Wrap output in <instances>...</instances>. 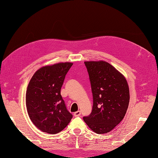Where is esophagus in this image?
Wrapping results in <instances>:
<instances>
[{
    "instance_id": "1",
    "label": "esophagus",
    "mask_w": 158,
    "mask_h": 158,
    "mask_svg": "<svg viewBox=\"0 0 158 158\" xmlns=\"http://www.w3.org/2000/svg\"><path fill=\"white\" fill-rule=\"evenodd\" d=\"M80 114H81L80 111H78L74 113V117H79V116H80Z\"/></svg>"
}]
</instances>
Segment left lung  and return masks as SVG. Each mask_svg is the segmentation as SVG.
<instances>
[{
	"label": "left lung",
	"mask_w": 158,
	"mask_h": 158,
	"mask_svg": "<svg viewBox=\"0 0 158 158\" xmlns=\"http://www.w3.org/2000/svg\"><path fill=\"white\" fill-rule=\"evenodd\" d=\"M93 95L92 111L83 117L97 134L109 132L118 125L128 109L130 94L125 78L103 60L84 62Z\"/></svg>",
	"instance_id": "8db88e82"
}]
</instances>
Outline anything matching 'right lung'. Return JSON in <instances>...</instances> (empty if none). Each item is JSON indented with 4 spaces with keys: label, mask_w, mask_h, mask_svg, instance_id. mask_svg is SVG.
I'll return each instance as SVG.
<instances>
[{
    "label": "right lung",
    "mask_w": 158,
    "mask_h": 158,
    "mask_svg": "<svg viewBox=\"0 0 158 158\" xmlns=\"http://www.w3.org/2000/svg\"><path fill=\"white\" fill-rule=\"evenodd\" d=\"M73 64L61 63L44 66L35 72L28 84L27 113L34 125L43 132H60L73 118L60 95L65 76Z\"/></svg>",
    "instance_id": "obj_1"
}]
</instances>
